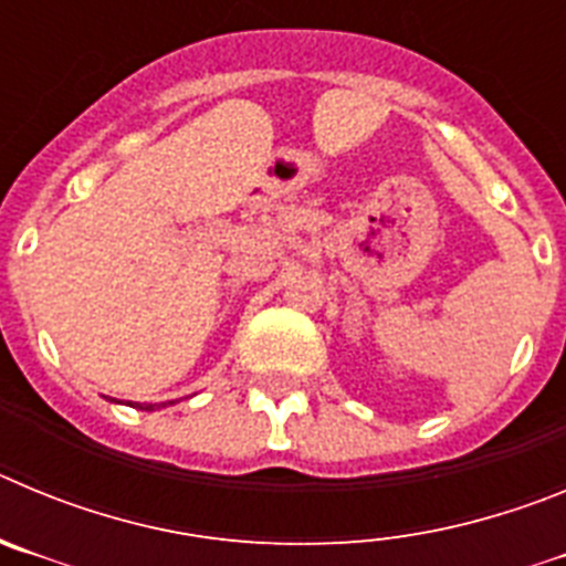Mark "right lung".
Segmentation results:
<instances>
[{
  "label": "right lung",
  "mask_w": 566,
  "mask_h": 566,
  "mask_svg": "<svg viewBox=\"0 0 566 566\" xmlns=\"http://www.w3.org/2000/svg\"><path fill=\"white\" fill-rule=\"evenodd\" d=\"M109 402H118V399H109ZM161 405H167V402H161ZM161 405H138V408H142V411H158Z\"/></svg>",
  "instance_id": "add662e5"
}]
</instances>
